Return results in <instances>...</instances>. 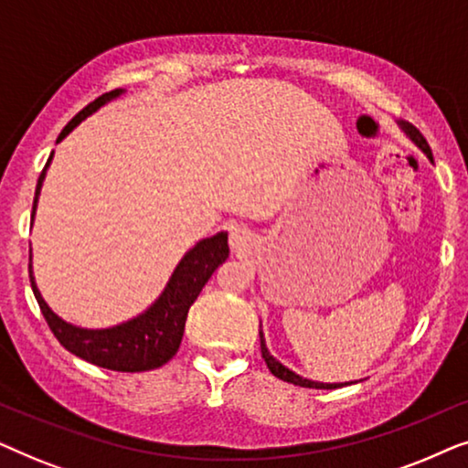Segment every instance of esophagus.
<instances>
[{
	"label": "esophagus",
	"instance_id": "34e87169",
	"mask_svg": "<svg viewBox=\"0 0 468 468\" xmlns=\"http://www.w3.org/2000/svg\"><path fill=\"white\" fill-rule=\"evenodd\" d=\"M247 240H249V236L242 232V229H234L232 236H229V242H232V247H236V249L247 247Z\"/></svg>",
	"mask_w": 468,
	"mask_h": 468
}]
</instances>
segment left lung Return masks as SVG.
Listing matches in <instances>:
<instances>
[{
    "mask_svg": "<svg viewBox=\"0 0 468 468\" xmlns=\"http://www.w3.org/2000/svg\"><path fill=\"white\" fill-rule=\"evenodd\" d=\"M400 125H402V130H405V132L409 133V136H411L413 143L418 144L420 149L424 151L426 155L431 157V162H432V151H431V146H428L426 138L421 136V132L418 130V127H413V125H409V123H400ZM260 347H261V357H264L266 367L271 368V373H272L274 377H279L281 381L293 383V386H300V388H315V389H335V388H343V383H317V381H311V379H303V377H298L296 373H292L290 368H285L283 364L277 362L271 354H268L264 335H261V332H260ZM345 386H347V383H345Z\"/></svg>",
    "mask_w": 468,
    "mask_h": 468,
    "instance_id": "left-lung-1",
    "label": "left lung"
}]
</instances>
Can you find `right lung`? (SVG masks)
<instances>
[{
    "label": "right lung",
    "mask_w": 468,
    "mask_h": 468,
    "mask_svg": "<svg viewBox=\"0 0 468 468\" xmlns=\"http://www.w3.org/2000/svg\"><path fill=\"white\" fill-rule=\"evenodd\" d=\"M119 93L123 91H121V89H114V91L100 95L98 100H93L91 104L82 108V111L63 127L57 143L66 138L87 114L95 112L101 104H106L108 100L117 98ZM50 157H53V153H50ZM50 157L47 165L50 164ZM47 165H44L42 175L37 178L36 200L37 194H40V185L44 181ZM31 219H34V213H31ZM228 253L229 247L226 232L217 234L213 239L200 240L181 260V264L176 266L175 274H172L168 285H165L164 293L157 298V303L153 304L149 311H144L143 315L132 319V322H125L106 330H82L76 328V325L66 324L61 317H57L55 313L48 309V304L42 300L40 292H37L34 272H31V264L29 281L50 332H53L57 341H59L69 354L79 356L82 360L108 370H119V373H144V370L164 367L165 362L172 360V356L176 354L178 347H181L189 306L196 303L197 296H200L202 287L207 285V281L210 279V274L215 272V268L226 261Z\"/></svg>",
    "instance_id": "add662e5"
}]
</instances>
